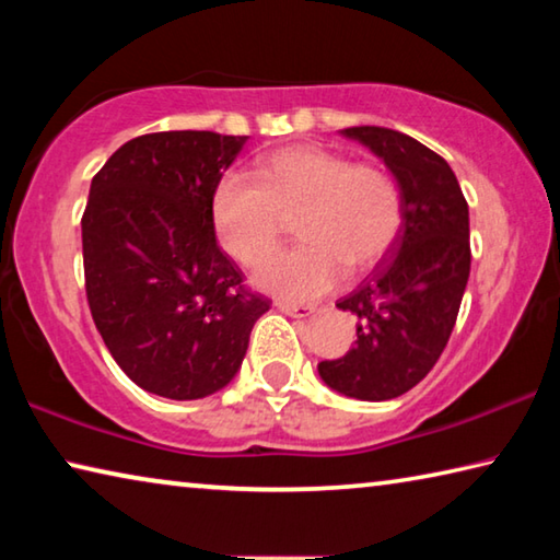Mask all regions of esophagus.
<instances>
[{
	"label": "esophagus",
	"instance_id": "esophagus-1",
	"mask_svg": "<svg viewBox=\"0 0 560 560\" xmlns=\"http://www.w3.org/2000/svg\"><path fill=\"white\" fill-rule=\"evenodd\" d=\"M277 308L281 311V314L293 316V318H306L314 314V306H299V303H287V301H279Z\"/></svg>",
	"mask_w": 560,
	"mask_h": 560
}]
</instances>
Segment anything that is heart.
Segmentation results:
<instances>
[{"instance_id": "b5f03b06", "label": "heart", "mask_w": 560, "mask_h": 560, "mask_svg": "<svg viewBox=\"0 0 560 560\" xmlns=\"http://www.w3.org/2000/svg\"><path fill=\"white\" fill-rule=\"evenodd\" d=\"M296 214L299 244L273 254L257 287L283 301H311L383 257L402 226V189L385 167L353 163L324 145H289L257 160L254 175H224L212 222L224 252L257 267Z\"/></svg>"}]
</instances>
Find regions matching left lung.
Listing matches in <instances>:
<instances>
[{"instance_id": "8db88e82", "label": "left lung", "mask_w": 560, "mask_h": 560, "mask_svg": "<svg viewBox=\"0 0 560 560\" xmlns=\"http://www.w3.org/2000/svg\"><path fill=\"white\" fill-rule=\"evenodd\" d=\"M402 189V226L385 259L336 306L358 316L355 346L318 375L355 400H393L428 375L452 336L469 279V207L447 160L390 128H346Z\"/></svg>"}]
</instances>
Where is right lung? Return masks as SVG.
I'll list each match as a JSON object with an SVG mask.
<instances>
[{
	"label": "right lung",
	"mask_w": 560,
	"mask_h": 560,
	"mask_svg": "<svg viewBox=\"0 0 560 560\" xmlns=\"http://www.w3.org/2000/svg\"><path fill=\"white\" fill-rule=\"evenodd\" d=\"M244 143L212 130L148 132L91 179L81 240L93 324L120 371L170 400L222 390L271 306L214 240V187Z\"/></svg>",
	"instance_id": "obj_1"
}]
</instances>
